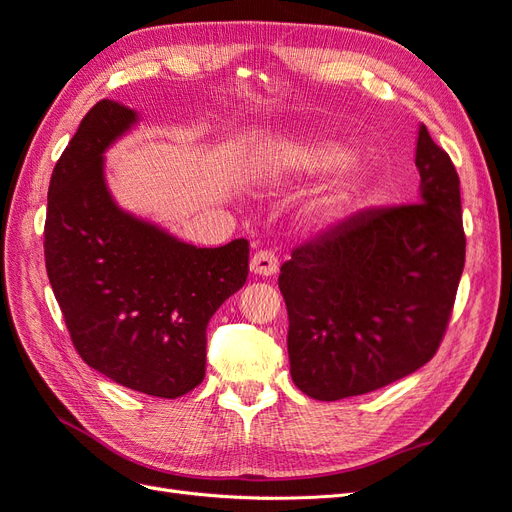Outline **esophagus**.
I'll list each match as a JSON object with an SVG mask.
<instances>
[{
  "mask_svg": "<svg viewBox=\"0 0 512 512\" xmlns=\"http://www.w3.org/2000/svg\"><path fill=\"white\" fill-rule=\"evenodd\" d=\"M277 269H280V260H277V256L273 252H267V250H260L252 256L250 260V271L254 275H262V277H271L277 273Z\"/></svg>",
  "mask_w": 512,
  "mask_h": 512,
  "instance_id": "34e87169",
  "label": "esophagus"
}]
</instances>
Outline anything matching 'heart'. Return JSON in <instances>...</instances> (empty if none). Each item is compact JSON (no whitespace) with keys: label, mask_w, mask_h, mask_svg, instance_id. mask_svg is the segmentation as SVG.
I'll return each mask as SVG.
<instances>
[{"label":"heart","mask_w":512,"mask_h":512,"mask_svg":"<svg viewBox=\"0 0 512 512\" xmlns=\"http://www.w3.org/2000/svg\"><path fill=\"white\" fill-rule=\"evenodd\" d=\"M339 170L327 188L307 200L305 218L316 228L335 226L348 213L363 175V164L352 158L342 138L322 132H297L262 151L258 173L271 179H312Z\"/></svg>","instance_id":"b5f03b06"}]
</instances>
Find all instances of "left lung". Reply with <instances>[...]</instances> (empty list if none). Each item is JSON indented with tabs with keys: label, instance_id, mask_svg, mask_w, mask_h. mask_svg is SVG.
Returning <instances> with one entry per match:
<instances>
[{
	"label": "left lung",
	"instance_id": "obj_1",
	"mask_svg": "<svg viewBox=\"0 0 512 512\" xmlns=\"http://www.w3.org/2000/svg\"><path fill=\"white\" fill-rule=\"evenodd\" d=\"M414 164V205L350 215L282 265L290 376L307 397L382 389L442 342L466 262L459 175L423 123Z\"/></svg>",
	"mask_w": 512,
	"mask_h": 512
}]
</instances>
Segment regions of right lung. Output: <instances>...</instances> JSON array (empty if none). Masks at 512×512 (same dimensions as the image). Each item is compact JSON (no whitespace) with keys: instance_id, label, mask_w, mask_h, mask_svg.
Here are the masks:
<instances>
[{"instance_id":"1","label":"right lung","mask_w":512,"mask_h":512,"mask_svg":"<svg viewBox=\"0 0 512 512\" xmlns=\"http://www.w3.org/2000/svg\"><path fill=\"white\" fill-rule=\"evenodd\" d=\"M138 113L100 100L53 168L44 260L81 359L132 391L175 399L203 382L207 324L247 280L250 243L196 247L123 211L104 151Z\"/></svg>"}]
</instances>
